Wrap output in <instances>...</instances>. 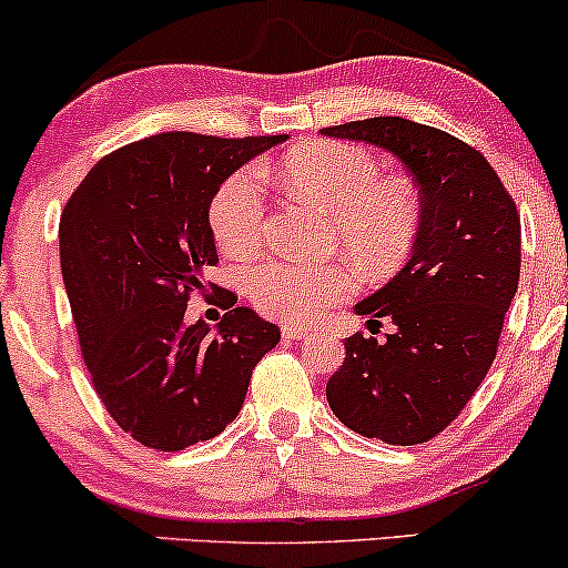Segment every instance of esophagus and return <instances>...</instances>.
<instances>
[{
  "label": "esophagus",
  "mask_w": 568,
  "mask_h": 568,
  "mask_svg": "<svg viewBox=\"0 0 568 568\" xmlns=\"http://www.w3.org/2000/svg\"><path fill=\"white\" fill-rule=\"evenodd\" d=\"M312 336V331L310 327H304V325H283V338H288V341H298V338H310Z\"/></svg>",
  "instance_id": "34e87169"
}]
</instances>
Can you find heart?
Segmentation results:
<instances>
[{
  "label": "heart",
  "mask_w": 568,
  "mask_h": 568,
  "mask_svg": "<svg viewBox=\"0 0 568 568\" xmlns=\"http://www.w3.org/2000/svg\"><path fill=\"white\" fill-rule=\"evenodd\" d=\"M280 184L296 201L331 216V248L367 277L394 272L413 251L420 230V195L407 180H381V166L359 148L312 142L280 161ZM219 248L248 258L262 248L266 197L262 174L241 169L211 201ZM251 302L270 317L312 320L352 293V275L338 264L270 258L245 275Z\"/></svg>",
  "instance_id": "1"
}]
</instances>
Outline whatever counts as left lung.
<instances>
[{
  "label": "left lung",
  "instance_id": "obj_1",
  "mask_svg": "<svg viewBox=\"0 0 568 568\" xmlns=\"http://www.w3.org/2000/svg\"><path fill=\"white\" fill-rule=\"evenodd\" d=\"M392 153L420 195L413 251L384 288L354 304L386 341L354 333L325 386L346 428L386 444L428 442L481 386L521 272V219L479 150L399 115L320 129Z\"/></svg>",
  "mask_w": 568,
  "mask_h": 568
}]
</instances>
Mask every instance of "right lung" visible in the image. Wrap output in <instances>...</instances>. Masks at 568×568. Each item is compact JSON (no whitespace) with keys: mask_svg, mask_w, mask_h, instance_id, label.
Here are the masks:
<instances>
[{"mask_svg":"<svg viewBox=\"0 0 568 568\" xmlns=\"http://www.w3.org/2000/svg\"><path fill=\"white\" fill-rule=\"evenodd\" d=\"M283 140L153 134L94 163L68 201L60 270L81 354L102 405L145 447L176 453L222 434L256 362L277 346L280 327L251 306L230 310L216 331L184 310L219 262L211 201Z\"/></svg>","mask_w":568,"mask_h":568,"instance_id":"1","label":"right lung"}]
</instances>
